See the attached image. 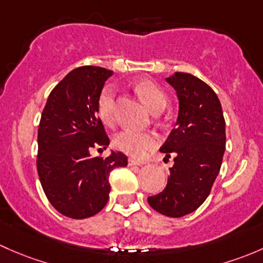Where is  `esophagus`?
<instances>
[{
  "instance_id": "esophagus-1",
  "label": "esophagus",
  "mask_w": 263,
  "mask_h": 263,
  "mask_svg": "<svg viewBox=\"0 0 263 263\" xmlns=\"http://www.w3.org/2000/svg\"><path fill=\"white\" fill-rule=\"evenodd\" d=\"M146 162L145 161H141V160H136V159H128V165L129 166H142V165H145Z\"/></svg>"
}]
</instances>
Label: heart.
I'll list each match as a JSON object with an SVG mask.
<instances>
[{
  "instance_id": "b5f03b06",
  "label": "heart",
  "mask_w": 263,
  "mask_h": 263,
  "mask_svg": "<svg viewBox=\"0 0 263 263\" xmlns=\"http://www.w3.org/2000/svg\"><path fill=\"white\" fill-rule=\"evenodd\" d=\"M136 92L141 97L146 106L153 113H160L166 106V96L161 88L147 79L140 81L136 84ZM113 90L110 87H106L101 92L98 98V115L104 123L113 122ZM159 140L148 132H137L126 129L118 132L113 139V145L122 153L131 156H143L150 148L157 145Z\"/></svg>"
}]
</instances>
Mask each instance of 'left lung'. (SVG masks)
<instances>
[{
	"label": "left lung",
	"mask_w": 263,
	"mask_h": 263,
	"mask_svg": "<svg viewBox=\"0 0 263 263\" xmlns=\"http://www.w3.org/2000/svg\"><path fill=\"white\" fill-rule=\"evenodd\" d=\"M166 82L176 90L179 112L160 151L175 157L165 189L147 201L156 212L180 218L197 211L211 193L226 150V121L218 96L206 83L179 71Z\"/></svg>",
	"instance_id": "left-lung-1"
}]
</instances>
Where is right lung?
Listing matches in <instances>:
<instances>
[{"mask_svg":"<svg viewBox=\"0 0 263 263\" xmlns=\"http://www.w3.org/2000/svg\"><path fill=\"white\" fill-rule=\"evenodd\" d=\"M112 70L81 66L71 70L49 96L37 131V174L51 205L63 215L84 219L104 208L109 174L127 166V156L112 151L106 159L90 148L109 145L98 117V98Z\"/></svg>","mask_w":263,"mask_h":263,"instance_id":"right-lung-1","label":"right lung"}]
</instances>
